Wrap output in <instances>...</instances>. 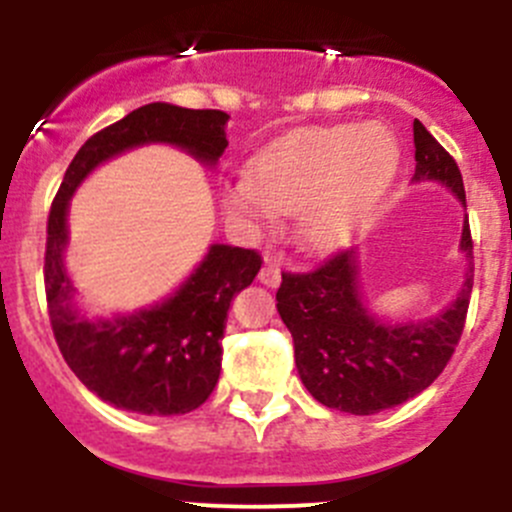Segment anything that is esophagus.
<instances>
[{"label":"esophagus","mask_w":512,"mask_h":512,"mask_svg":"<svg viewBox=\"0 0 512 512\" xmlns=\"http://www.w3.org/2000/svg\"><path fill=\"white\" fill-rule=\"evenodd\" d=\"M257 280H260L265 287H277L282 282L280 265H275V262H265L260 270V275H257Z\"/></svg>","instance_id":"1"}]
</instances>
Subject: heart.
Wrapping results in <instances>:
<instances>
[{
	"mask_svg": "<svg viewBox=\"0 0 512 512\" xmlns=\"http://www.w3.org/2000/svg\"><path fill=\"white\" fill-rule=\"evenodd\" d=\"M396 168L399 146L384 128H299L262 148L247 165V178L227 185L223 200L232 215L255 223H270L275 210H299V242L332 250L379 203Z\"/></svg>",
	"mask_w": 512,
	"mask_h": 512,
	"instance_id": "obj_1",
	"label": "heart"
}]
</instances>
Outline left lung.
<instances>
[{
    "mask_svg": "<svg viewBox=\"0 0 512 512\" xmlns=\"http://www.w3.org/2000/svg\"><path fill=\"white\" fill-rule=\"evenodd\" d=\"M414 180H438L466 205L461 170L451 153L414 121ZM461 250L473 257L468 220ZM354 250L329 255L309 272H282L277 312L292 332L294 364L309 394L327 409L379 414L414 399L438 379L461 342L473 267L456 302L426 322L386 324L361 302Z\"/></svg>",
    "mask_w": 512,
    "mask_h": 512,
    "instance_id": "8db88e82",
    "label": "left lung"
}]
</instances>
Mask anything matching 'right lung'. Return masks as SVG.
I'll list each match as a JSON object with an SVG mask.
<instances>
[{"mask_svg": "<svg viewBox=\"0 0 512 512\" xmlns=\"http://www.w3.org/2000/svg\"><path fill=\"white\" fill-rule=\"evenodd\" d=\"M225 111L148 103L94 133L66 168L46 220L44 287L61 356L81 384L116 409L146 416L195 411L213 394L223 361L227 309L262 267L257 250L213 245L183 287L153 309L89 319L74 307L64 270L66 210L81 180L103 160L143 143H173L213 165L227 148Z\"/></svg>", "mask_w": 512, "mask_h": 512, "instance_id": "1", "label": "right lung"}]
</instances>
